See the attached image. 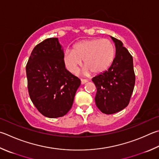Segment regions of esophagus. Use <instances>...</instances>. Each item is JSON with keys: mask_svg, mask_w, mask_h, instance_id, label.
Listing matches in <instances>:
<instances>
[{"mask_svg": "<svg viewBox=\"0 0 159 159\" xmlns=\"http://www.w3.org/2000/svg\"><path fill=\"white\" fill-rule=\"evenodd\" d=\"M80 80H81V84H85V83L88 82L87 79H80Z\"/></svg>", "mask_w": 159, "mask_h": 159, "instance_id": "esophagus-1", "label": "esophagus"}]
</instances>
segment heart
I'll list each match as a JSON object with an SVG mask.
<instances>
[{
	"label": "heart",
	"mask_w": 159,
	"mask_h": 159,
	"mask_svg": "<svg viewBox=\"0 0 159 159\" xmlns=\"http://www.w3.org/2000/svg\"><path fill=\"white\" fill-rule=\"evenodd\" d=\"M115 48L108 39L83 40L75 44L72 50L64 54L66 67L71 73H76L83 60L84 73L97 74L102 73L111 66L115 58Z\"/></svg>",
	"instance_id": "heart-1"
}]
</instances>
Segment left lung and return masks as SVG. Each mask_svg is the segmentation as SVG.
Wrapping results in <instances>:
<instances>
[{
    "mask_svg": "<svg viewBox=\"0 0 159 159\" xmlns=\"http://www.w3.org/2000/svg\"><path fill=\"white\" fill-rule=\"evenodd\" d=\"M111 38L116 48L112 65L107 71L92 79L97 88V108L108 115L122 111L129 105L135 81L132 56L120 40Z\"/></svg>",
    "mask_w": 159,
    "mask_h": 159,
    "instance_id": "left-lung-1",
    "label": "left lung"
}]
</instances>
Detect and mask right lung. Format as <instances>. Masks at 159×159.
I'll return each mask as SVG.
<instances>
[{
	"mask_svg": "<svg viewBox=\"0 0 159 159\" xmlns=\"http://www.w3.org/2000/svg\"><path fill=\"white\" fill-rule=\"evenodd\" d=\"M32 102L44 116H64L71 108L80 80L65 68L58 39L52 37L35 46L25 67Z\"/></svg>",
	"mask_w": 159,
	"mask_h": 159,
	"instance_id": "1",
	"label": "right lung"
}]
</instances>
